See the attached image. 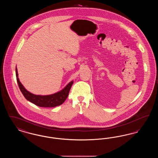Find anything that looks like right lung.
I'll use <instances>...</instances> for the list:
<instances>
[{
	"label": "right lung",
	"instance_id": "add662e5",
	"mask_svg": "<svg viewBox=\"0 0 158 158\" xmlns=\"http://www.w3.org/2000/svg\"><path fill=\"white\" fill-rule=\"evenodd\" d=\"M15 70L17 82L24 97L32 104L40 107H54L61 105L68 98L69 90L73 83V81H72L63 89L53 94L47 95H35L25 88L18 78L16 67Z\"/></svg>",
	"mask_w": 158,
	"mask_h": 158
}]
</instances>
